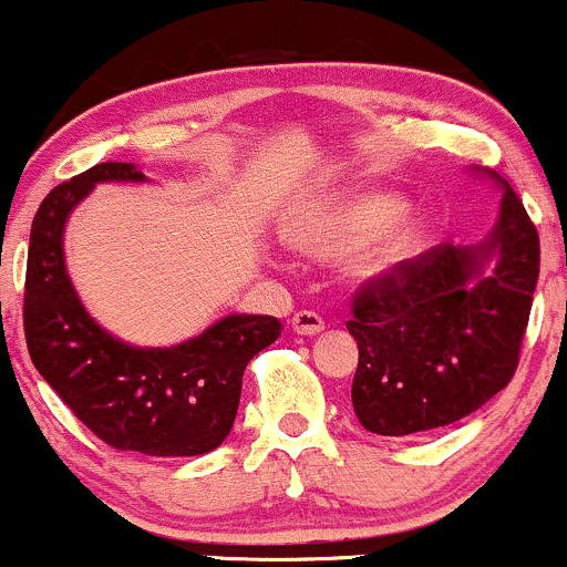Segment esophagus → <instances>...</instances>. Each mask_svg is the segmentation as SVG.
Listing matches in <instances>:
<instances>
[{
    "instance_id": "esophagus-1",
    "label": "esophagus",
    "mask_w": 567,
    "mask_h": 567,
    "mask_svg": "<svg viewBox=\"0 0 567 567\" xmlns=\"http://www.w3.org/2000/svg\"><path fill=\"white\" fill-rule=\"evenodd\" d=\"M290 324H292V330H296L298 336H317V333H322V330H324L322 317L317 315V311H306V309L296 311Z\"/></svg>"
}]
</instances>
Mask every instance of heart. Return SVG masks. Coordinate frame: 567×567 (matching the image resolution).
<instances>
[{"mask_svg":"<svg viewBox=\"0 0 567 567\" xmlns=\"http://www.w3.org/2000/svg\"><path fill=\"white\" fill-rule=\"evenodd\" d=\"M408 202L394 192H357L309 207L288 224V243L306 256L333 258L369 243L351 258V275L379 279L400 269L424 243V224L402 218Z\"/></svg>","mask_w":567,"mask_h":567,"instance_id":"b5f03b06","label":"heart"}]
</instances>
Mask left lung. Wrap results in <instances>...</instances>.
<instances>
[{
	"label": "left lung",
	"mask_w": 567,
	"mask_h": 567,
	"mask_svg": "<svg viewBox=\"0 0 567 567\" xmlns=\"http://www.w3.org/2000/svg\"><path fill=\"white\" fill-rule=\"evenodd\" d=\"M483 173V171H480ZM498 220L480 245H437L357 290L349 333L360 347L351 405L383 437L466 419L512 381L528 328L542 247L498 173Z\"/></svg>",
	"instance_id": "1"
}]
</instances>
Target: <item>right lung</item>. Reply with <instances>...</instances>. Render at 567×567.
I'll list each match as a JSON object with an SVG mask.
<instances>
[{
  "instance_id": "add662e5",
  "label": "right lung",
  "mask_w": 567,
  "mask_h": 567,
  "mask_svg": "<svg viewBox=\"0 0 567 567\" xmlns=\"http://www.w3.org/2000/svg\"><path fill=\"white\" fill-rule=\"evenodd\" d=\"M106 181H146L130 162H101L55 186L29 239L23 330L31 362L97 440L157 458L210 453L237 419L247 362L279 338L277 317L229 315L167 349L120 341L87 315L66 271L63 229Z\"/></svg>"
}]
</instances>
